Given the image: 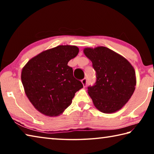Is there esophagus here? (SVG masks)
Masks as SVG:
<instances>
[{
	"label": "esophagus",
	"instance_id": "esophagus-1",
	"mask_svg": "<svg viewBox=\"0 0 154 154\" xmlns=\"http://www.w3.org/2000/svg\"><path fill=\"white\" fill-rule=\"evenodd\" d=\"M82 82L83 85V87H85L87 85V83H88V79L87 78H84V79L82 80Z\"/></svg>",
	"mask_w": 154,
	"mask_h": 154
}]
</instances>
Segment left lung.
I'll use <instances>...</instances> for the list:
<instances>
[{"mask_svg": "<svg viewBox=\"0 0 154 154\" xmlns=\"http://www.w3.org/2000/svg\"><path fill=\"white\" fill-rule=\"evenodd\" d=\"M83 53L96 72V83L88 90L95 107L105 113L119 111L134 92V67L124 57L106 47L86 48Z\"/></svg>", "mask_w": 154, "mask_h": 154, "instance_id": "8db88e82", "label": "left lung"}]
</instances>
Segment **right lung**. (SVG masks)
I'll use <instances>...</instances> for the list:
<instances>
[{"mask_svg": "<svg viewBox=\"0 0 154 154\" xmlns=\"http://www.w3.org/2000/svg\"><path fill=\"white\" fill-rule=\"evenodd\" d=\"M79 51L75 45H58L33 57L23 67L21 79L24 92L40 113L59 116L83 88L82 83L74 77L72 68L68 66Z\"/></svg>", "mask_w": 154, "mask_h": 154, "instance_id": "add662e5", "label": "right lung"}]
</instances>
